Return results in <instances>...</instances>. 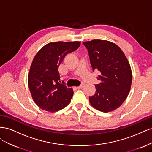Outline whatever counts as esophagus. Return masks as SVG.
Masks as SVG:
<instances>
[{
  "label": "esophagus",
  "mask_w": 152,
  "mask_h": 152,
  "mask_svg": "<svg viewBox=\"0 0 152 152\" xmlns=\"http://www.w3.org/2000/svg\"><path fill=\"white\" fill-rule=\"evenodd\" d=\"M84 86V84H81L79 86L77 87V89H82V88H83Z\"/></svg>",
  "instance_id": "obj_1"
}]
</instances>
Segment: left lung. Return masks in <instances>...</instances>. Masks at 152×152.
Returning a JSON list of instances; mask_svg holds the SVG:
<instances>
[{
	"mask_svg": "<svg viewBox=\"0 0 152 152\" xmlns=\"http://www.w3.org/2000/svg\"><path fill=\"white\" fill-rule=\"evenodd\" d=\"M88 51L93 70H98L96 93L89 102L99 111L117 109L127 98L132 82L129 63L118 45L107 40H93L83 42Z\"/></svg>",
	"mask_w": 152,
	"mask_h": 152,
	"instance_id": "obj_1",
	"label": "left lung"
}]
</instances>
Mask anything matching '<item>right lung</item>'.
<instances>
[{"mask_svg": "<svg viewBox=\"0 0 152 152\" xmlns=\"http://www.w3.org/2000/svg\"><path fill=\"white\" fill-rule=\"evenodd\" d=\"M79 42H50L41 49L30 66L28 82L32 98L39 108L57 112L70 102L73 91L60 84L58 67L68 53L79 48Z\"/></svg>", "mask_w": 152, "mask_h": 152, "instance_id": "obj_1", "label": "right lung"}]
</instances>
